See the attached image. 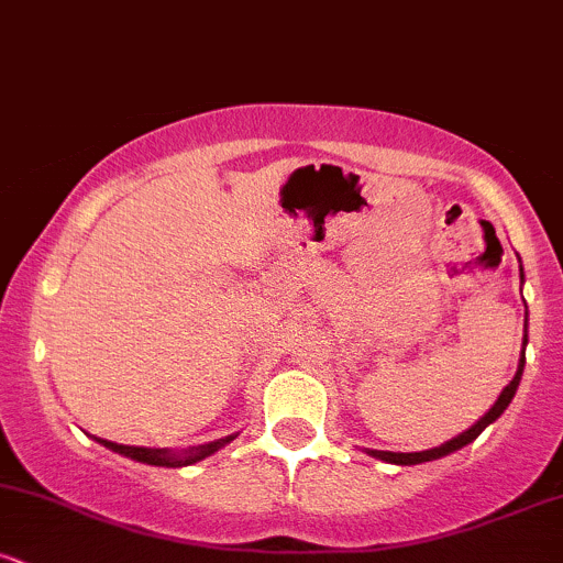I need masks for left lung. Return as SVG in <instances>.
<instances>
[{
  "label": "left lung",
  "instance_id": "8db88e82",
  "mask_svg": "<svg viewBox=\"0 0 563 563\" xmlns=\"http://www.w3.org/2000/svg\"><path fill=\"white\" fill-rule=\"evenodd\" d=\"M521 280H525V269H521ZM525 349H527V322H525V339H521V357H519V367H516V376L510 378V384L506 386V389L500 391V397L495 399V405L489 407V410L484 412V416H482L479 421H476L474 426H471V429L463 431V434L452 437L450 442L439 444V448L421 450V452H389V450H365V452H367V455H371V457H378V461L394 463V466H418V463L439 461V457L450 455V452L466 448V444L474 442V439L479 437L482 431L487 429L489 423H495L497 418H500L503 412H506V407L510 405V399H514V394H516V389H519V384H521V373H525V363H527Z\"/></svg>",
  "mask_w": 563,
  "mask_h": 563
}]
</instances>
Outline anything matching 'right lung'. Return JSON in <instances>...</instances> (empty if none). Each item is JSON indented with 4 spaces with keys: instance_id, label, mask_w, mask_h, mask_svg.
Returning a JSON list of instances; mask_svg holds the SVG:
<instances>
[{
    "instance_id": "1",
    "label": "right lung",
    "mask_w": 563,
    "mask_h": 563,
    "mask_svg": "<svg viewBox=\"0 0 563 563\" xmlns=\"http://www.w3.org/2000/svg\"><path fill=\"white\" fill-rule=\"evenodd\" d=\"M238 434H228L222 439H214L209 444H198V448H187V450H169V448H132V444H115L108 442V439L92 437L95 442H100L102 448L119 452V455L132 457V461L145 463V466H164V468H183V466H192V463L203 461V457L214 455L217 450H222L224 444H230Z\"/></svg>"
}]
</instances>
